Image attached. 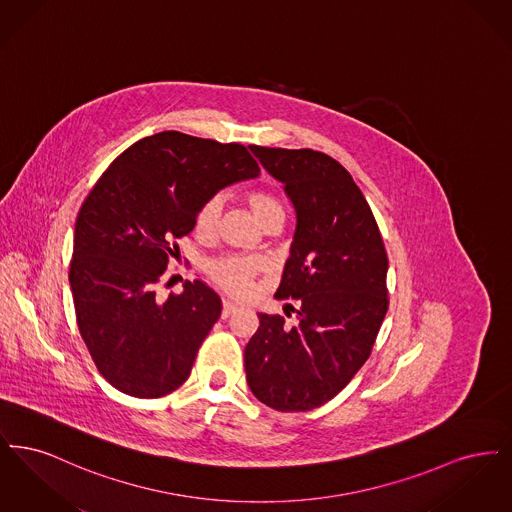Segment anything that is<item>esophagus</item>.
I'll list each match as a JSON object with an SVG mask.
<instances>
[{
  "mask_svg": "<svg viewBox=\"0 0 512 512\" xmlns=\"http://www.w3.org/2000/svg\"><path fill=\"white\" fill-rule=\"evenodd\" d=\"M236 309H238V305H236V303H232V301L224 299V301H222V318L230 317Z\"/></svg>",
  "mask_w": 512,
  "mask_h": 512,
  "instance_id": "34e87169",
  "label": "esophagus"
}]
</instances>
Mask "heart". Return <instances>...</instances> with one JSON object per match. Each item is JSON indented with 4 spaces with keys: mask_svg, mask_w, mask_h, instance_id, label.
<instances>
[{
    "mask_svg": "<svg viewBox=\"0 0 512 512\" xmlns=\"http://www.w3.org/2000/svg\"><path fill=\"white\" fill-rule=\"evenodd\" d=\"M247 203L257 215V219L263 222L268 228L272 224H284L286 211L278 197H274L263 190H255L247 194ZM220 213H222V201L220 197H209L195 215V228L201 234H213L219 226ZM263 270V263L255 257H244V255H228L220 257L207 265L209 278L230 295L244 297L251 292L253 280Z\"/></svg>",
    "mask_w": 512,
    "mask_h": 512,
    "instance_id": "heart-1",
    "label": "heart"
}]
</instances>
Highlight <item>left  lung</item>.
Listing matches in <instances>:
<instances>
[{"mask_svg":"<svg viewBox=\"0 0 512 512\" xmlns=\"http://www.w3.org/2000/svg\"><path fill=\"white\" fill-rule=\"evenodd\" d=\"M292 199V255L278 299L297 301V324L259 313L244 351L253 395L282 413L336 397L365 365L388 311V255L365 195L330 155L249 146ZM288 315V313H286Z\"/></svg>","mask_w":512,"mask_h":512,"instance_id":"1","label":"left lung"}]
</instances>
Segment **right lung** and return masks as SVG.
I'll use <instances>...</instances> for the list:
<instances>
[{
    "mask_svg": "<svg viewBox=\"0 0 512 512\" xmlns=\"http://www.w3.org/2000/svg\"><path fill=\"white\" fill-rule=\"evenodd\" d=\"M259 172L242 144L167 130L124 149L86 195L69 282L80 336L113 388L155 399L188 380L222 303L201 280L167 299L157 286L199 207Z\"/></svg>",
    "mask_w": 512,
    "mask_h": 512,
    "instance_id": "1",
    "label": "right lung"
}]
</instances>
